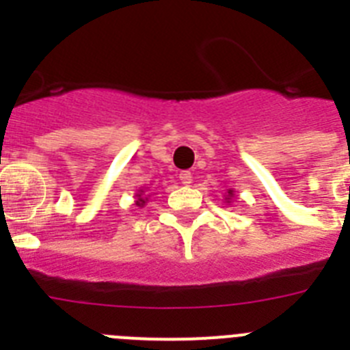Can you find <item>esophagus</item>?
<instances>
[{
	"label": "esophagus",
	"instance_id": "1",
	"mask_svg": "<svg viewBox=\"0 0 350 350\" xmlns=\"http://www.w3.org/2000/svg\"><path fill=\"white\" fill-rule=\"evenodd\" d=\"M178 178H180L182 184H185V185H189L191 182H193V175H191V172H180Z\"/></svg>",
	"mask_w": 350,
	"mask_h": 350
}]
</instances>
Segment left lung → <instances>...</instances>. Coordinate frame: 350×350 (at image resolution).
<instances>
[{
	"instance_id": "1",
	"label": "left lung",
	"mask_w": 350,
	"mask_h": 350,
	"mask_svg": "<svg viewBox=\"0 0 350 350\" xmlns=\"http://www.w3.org/2000/svg\"><path fill=\"white\" fill-rule=\"evenodd\" d=\"M228 196H233V191H228ZM228 200V203H230V198H226Z\"/></svg>"
}]
</instances>
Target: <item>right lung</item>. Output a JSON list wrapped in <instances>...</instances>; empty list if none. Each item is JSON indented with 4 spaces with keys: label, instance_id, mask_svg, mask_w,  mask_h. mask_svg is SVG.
<instances>
[{
    "label": "right lung",
    "instance_id": "add662e5",
    "mask_svg": "<svg viewBox=\"0 0 350 350\" xmlns=\"http://www.w3.org/2000/svg\"><path fill=\"white\" fill-rule=\"evenodd\" d=\"M142 193H144V191H142ZM145 200H147V198H142V194H138L137 205H145Z\"/></svg>",
    "mask_w": 350,
    "mask_h": 350
}]
</instances>
